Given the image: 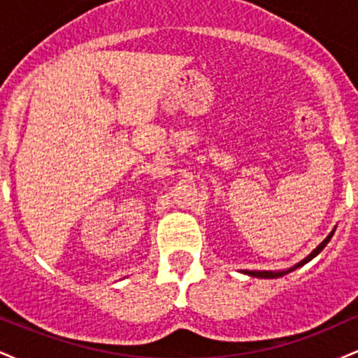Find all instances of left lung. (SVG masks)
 Masks as SVG:
<instances>
[{"instance_id": "1", "label": "left lung", "mask_w": 358, "mask_h": 358, "mask_svg": "<svg viewBox=\"0 0 358 358\" xmlns=\"http://www.w3.org/2000/svg\"><path fill=\"white\" fill-rule=\"evenodd\" d=\"M331 236H334V232L330 234V236L327 237V239H324L322 244L318 245V248H316L313 252L310 254V256H308L306 259H303L301 262H299V264H296L294 266L293 269H287V271H279V273H271V271H244V274H249V276H254V278H279V276H282V274H286V273H291V271H294V269H298L299 266H303V264H306L308 261H311V259H313L316 254H320L323 250V248L324 245L328 244V242H330V239H331Z\"/></svg>"}]
</instances>
